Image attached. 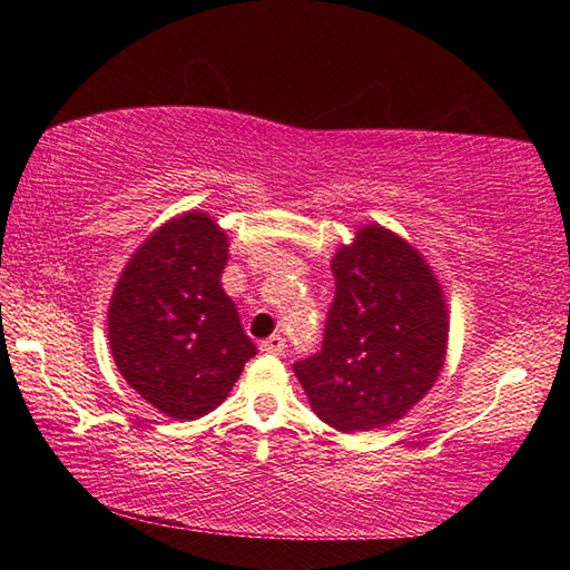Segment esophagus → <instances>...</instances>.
<instances>
[{
	"instance_id": "esophagus-1",
	"label": "esophagus",
	"mask_w": 570,
	"mask_h": 570,
	"mask_svg": "<svg viewBox=\"0 0 570 570\" xmlns=\"http://www.w3.org/2000/svg\"><path fill=\"white\" fill-rule=\"evenodd\" d=\"M258 346H262V352H266V354H282L284 346H286V340L282 334H274V336H268V340H264Z\"/></svg>"
}]
</instances>
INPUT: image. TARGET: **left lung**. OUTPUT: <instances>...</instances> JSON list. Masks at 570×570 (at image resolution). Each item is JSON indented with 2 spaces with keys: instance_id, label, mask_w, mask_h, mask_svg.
I'll list each match as a JSON object with an SVG mask.
<instances>
[{
  "instance_id": "obj_1",
  "label": "left lung",
  "mask_w": 570,
  "mask_h": 570,
  "mask_svg": "<svg viewBox=\"0 0 570 570\" xmlns=\"http://www.w3.org/2000/svg\"><path fill=\"white\" fill-rule=\"evenodd\" d=\"M336 294L322 352L294 364L308 404L340 432L402 420L438 382L450 314L432 266L380 224L332 258Z\"/></svg>"
}]
</instances>
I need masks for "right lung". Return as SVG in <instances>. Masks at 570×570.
Instances as JSON below:
<instances>
[{
    "label": "right lung",
    "instance_id": "1",
    "mask_svg": "<svg viewBox=\"0 0 570 570\" xmlns=\"http://www.w3.org/2000/svg\"><path fill=\"white\" fill-rule=\"evenodd\" d=\"M228 236L186 210L142 240L108 306V340L125 382L173 420H198L234 390L256 354L220 286Z\"/></svg>",
    "mask_w": 570,
    "mask_h": 570
}]
</instances>
